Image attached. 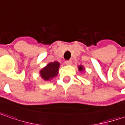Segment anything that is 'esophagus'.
<instances>
[{"label":"esophagus","mask_w":125,"mask_h":125,"mask_svg":"<svg viewBox=\"0 0 125 125\" xmlns=\"http://www.w3.org/2000/svg\"><path fill=\"white\" fill-rule=\"evenodd\" d=\"M65 64L67 65H70L72 64V61L71 60H67V61H65Z\"/></svg>","instance_id":"1"}]
</instances>
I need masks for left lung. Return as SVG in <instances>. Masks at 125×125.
I'll return each mask as SVG.
<instances>
[{
    "instance_id": "obj_1",
    "label": "left lung",
    "mask_w": 125,
    "mask_h": 125,
    "mask_svg": "<svg viewBox=\"0 0 125 125\" xmlns=\"http://www.w3.org/2000/svg\"><path fill=\"white\" fill-rule=\"evenodd\" d=\"M78 70H79V72H85V67H84L83 65H79L78 66Z\"/></svg>"
}]
</instances>
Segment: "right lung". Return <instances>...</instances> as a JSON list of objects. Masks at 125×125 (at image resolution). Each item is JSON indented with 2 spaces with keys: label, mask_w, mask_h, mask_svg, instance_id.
<instances>
[{
  "label": "right lung",
  "mask_w": 125,
  "mask_h": 125,
  "mask_svg": "<svg viewBox=\"0 0 125 125\" xmlns=\"http://www.w3.org/2000/svg\"><path fill=\"white\" fill-rule=\"evenodd\" d=\"M60 65V62L57 61L51 62L47 64L46 66L43 67L40 71V74L42 79L46 81H48L57 76L58 74Z\"/></svg>",
  "instance_id": "add662e5"
}]
</instances>
